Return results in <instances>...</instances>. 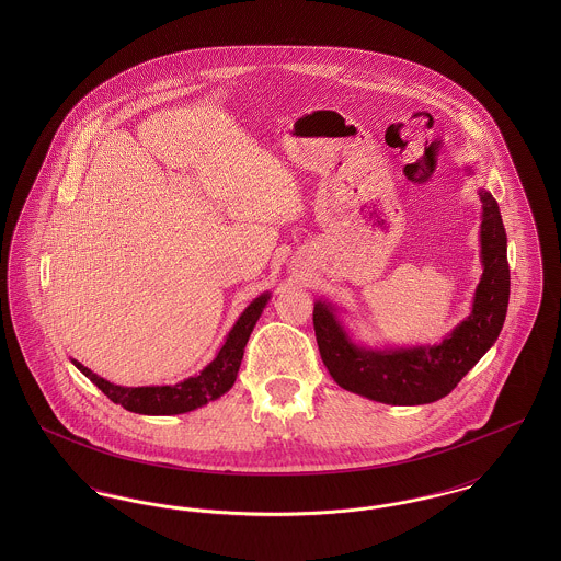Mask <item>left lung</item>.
<instances>
[{
	"label": "left lung",
	"instance_id": "1",
	"mask_svg": "<svg viewBox=\"0 0 561 561\" xmlns=\"http://www.w3.org/2000/svg\"><path fill=\"white\" fill-rule=\"evenodd\" d=\"M481 273L471 313L439 343L427 347L366 348L348 339L336 307L318 300L313 328L321 362L351 393L391 405L446 398L503 330L508 305L507 233L496 199L480 188Z\"/></svg>",
	"mask_w": 561,
	"mask_h": 561
}]
</instances>
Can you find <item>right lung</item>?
I'll return each mask as SVG.
<instances>
[{
    "label": "right lung",
    "instance_id": "1",
    "mask_svg": "<svg viewBox=\"0 0 561 561\" xmlns=\"http://www.w3.org/2000/svg\"><path fill=\"white\" fill-rule=\"evenodd\" d=\"M268 296H271L268 293L261 294L245 307L240 320L236 321V325L227 334L222 347L202 373L191 376L183 382H176V385L119 387V385H113L105 378H101L99 374L88 370L85 366H81L78 359H71V362L80 373L85 374L107 396L108 400L124 405L130 412L147 414V416L185 414L195 408L206 405L208 401L220 398L222 393H227L233 387V382L238 378V370H240L243 348H245V343L268 302Z\"/></svg>",
    "mask_w": 561,
    "mask_h": 561
}]
</instances>
